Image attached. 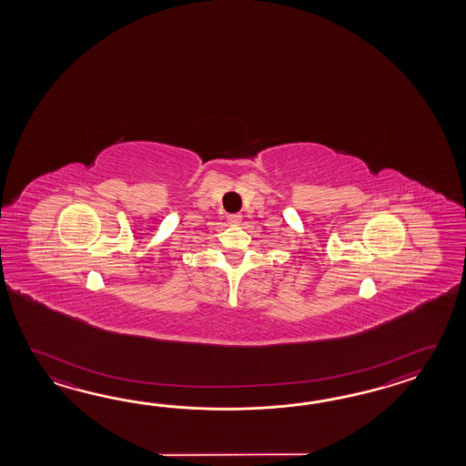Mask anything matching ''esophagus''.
Instances as JSON below:
<instances>
[{
	"instance_id": "34e87169",
	"label": "esophagus",
	"mask_w": 466,
	"mask_h": 466,
	"mask_svg": "<svg viewBox=\"0 0 466 466\" xmlns=\"http://www.w3.org/2000/svg\"><path fill=\"white\" fill-rule=\"evenodd\" d=\"M228 223H231V225H237V223H239L241 221V215L239 213H235V215H228Z\"/></svg>"
}]
</instances>
